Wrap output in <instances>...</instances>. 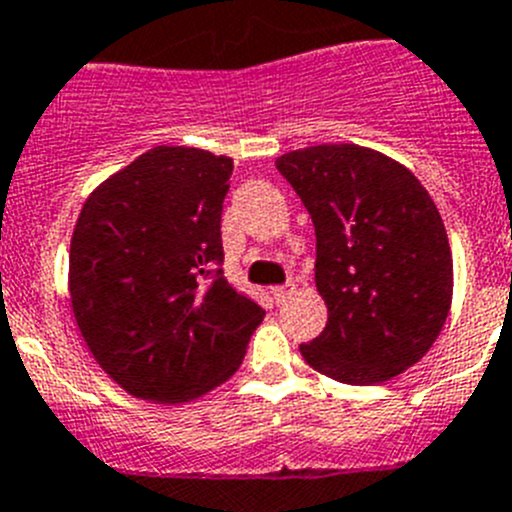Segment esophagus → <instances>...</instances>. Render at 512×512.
<instances>
[{"mask_svg": "<svg viewBox=\"0 0 512 512\" xmlns=\"http://www.w3.org/2000/svg\"><path fill=\"white\" fill-rule=\"evenodd\" d=\"M294 294V287H274L271 289V297H274L276 304H284Z\"/></svg>", "mask_w": 512, "mask_h": 512, "instance_id": "esophagus-1", "label": "esophagus"}]
</instances>
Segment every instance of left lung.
I'll use <instances>...</instances> for the list:
<instances>
[{
	"mask_svg": "<svg viewBox=\"0 0 512 512\" xmlns=\"http://www.w3.org/2000/svg\"><path fill=\"white\" fill-rule=\"evenodd\" d=\"M317 236L314 281L327 325L302 358L350 386L391 381L437 342L454 292L452 248L437 205L401 162L317 144L276 159Z\"/></svg>",
	"mask_w": 512,
	"mask_h": 512,
	"instance_id": "left-lung-1",
	"label": "left lung"
}]
</instances>
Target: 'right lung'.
<instances>
[{
  "label": "right lung",
  "instance_id": "1",
  "mask_svg": "<svg viewBox=\"0 0 512 512\" xmlns=\"http://www.w3.org/2000/svg\"><path fill=\"white\" fill-rule=\"evenodd\" d=\"M233 159L159 144L88 195L70 238L75 325L111 381L152 403L195 401L241 365L259 304L223 271Z\"/></svg>",
  "mask_w": 512,
  "mask_h": 512
}]
</instances>
